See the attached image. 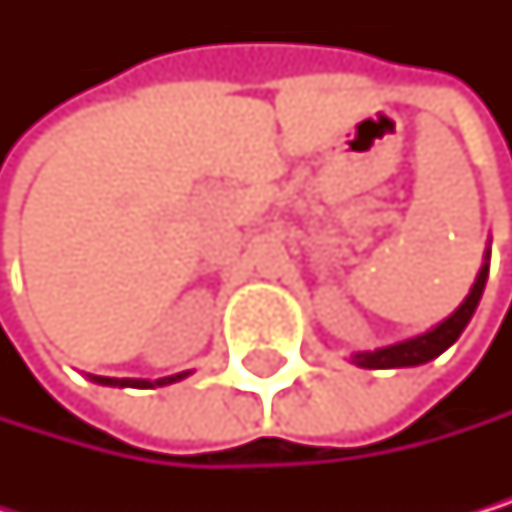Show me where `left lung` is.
<instances>
[{"label": "left lung", "instance_id": "left-lung-1", "mask_svg": "<svg viewBox=\"0 0 512 512\" xmlns=\"http://www.w3.org/2000/svg\"><path fill=\"white\" fill-rule=\"evenodd\" d=\"M488 261H491V248H485V254H482V267L470 285V294L461 301V307L451 316H445L439 325L427 328L424 334H415V338H405V341H396V344H387L378 350H359L350 356V362L359 368H411V365H424V362L436 359L439 353H445L461 338V331L467 328V322L473 319V313L479 307L485 279H488Z\"/></svg>", "mask_w": 512, "mask_h": 512}]
</instances>
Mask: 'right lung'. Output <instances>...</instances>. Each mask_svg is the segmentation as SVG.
I'll return each mask as SVG.
<instances>
[{"label":"right lung","mask_w":512,"mask_h":512,"mask_svg":"<svg viewBox=\"0 0 512 512\" xmlns=\"http://www.w3.org/2000/svg\"><path fill=\"white\" fill-rule=\"evenodd\" d=\"M187 375H193V371H181V375H168V378H159V381H144V378H101V375H91L94 384H104V387H165V384H178L184 381Z\"/></svg>","instance_id":"add662e5"}]
</instances>
